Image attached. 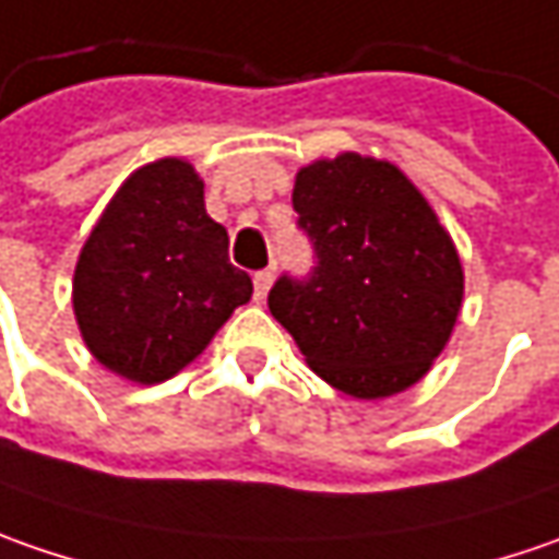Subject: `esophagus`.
<instances>
[{
    "label": "esophagus",
    "instance_id": "1",
    "mask_svg": "<svg viewBox=\"0 0 559 559\" xmlns=\"http://www.w3.org/2000/svg\"><path fill=\"white\" fill-rule=\"evenodd\" d=\"M272 281H275V272H272V269H262V272H255L253 275L255 300H265V297H269V287H272Z\"/></svg>",
    "mask_w": 559,
    "mask_h": 559
}]
</instances>
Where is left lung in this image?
I'll use <instances>...</instances> for the list:
<instances>
[{
	"label": "left lung",
	"mask_w": 559,
	"mask_h": 559,
	"mask_svg": "<svg viewBox=\"0 0 559 559\" xmlns=\"http://www.w3.org/2000/svg\"><path fill=\"white\" fill-rule=\"evenodd\" d=\"M297 225L316 265L281 275L269 309L331 388L378 401L431 369L463 304V265L397 165L341 153L297 171Z\"/></svg>",
	"instance_id": "1"
}]
</instances>
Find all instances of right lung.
<instances>
[{
	"instance_id": "add662e5",
	"label": "right lung",
	"mask_w": 559,
	"mask_h": 559,
	"mask_svg": "<svg viewBox=\"0 0 559 559\" xmlns=\"http://www.w3.org/2000/svg\"><path fill=\"white\" fill-rule=\"evenodd\" d=\"M253 281L228 259V231L206 215L203 181L183 158L136 168L86 237L74 316L115 376L156 384L193 362Z\"/></svg>"
}]
</instances>
